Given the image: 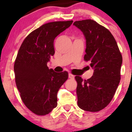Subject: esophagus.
Here are the masks:
<instances>
[{
	"label": "esophagus",
	"mask_w": 132,
	"mask_h": 132,
	"mask_svg": "<svg viewBox=\"0 0 132 132\" xmlns=\"http://www.w3.org/2000/svg\"><path fill=\"white\" fill-rule=\"evenodd\" d=\"M68 76H69V78H70V79H74V78H75V76H74L72 75H71V74H70V73L69 74V75H68Z\"/></svg>",
	"instance_id": "1"
}]
</instances>
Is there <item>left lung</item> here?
Here are the masks:
<instances>
[{
  "mask_svg": "<svg viewBox=\"0 0 132 132\" xmlns=\"http://www.w3.org/2000/svg\"><path fill=\"white\" fill-rule=\"evenodd\" d=\"M73 25L84 35L86 44L84 59L94 69L93 76L87 80L75 77L78 105L86 111H100L110 102L119 84L122 54L109 30L96 22L84 20Z\"/></svg>",
  "mask_w": 132,
  "mask_h": 132,
  "instance_id": "1",
  "label": "left lung"
}]
</instances>
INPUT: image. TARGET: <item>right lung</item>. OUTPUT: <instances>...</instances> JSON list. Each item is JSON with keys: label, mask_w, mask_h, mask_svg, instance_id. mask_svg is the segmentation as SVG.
Instances as JSON below:
<instances>
[{"label": "right lung", "mask_w": 132, "mask_h": 132, "mask_svg": "<svg viewBox=\"0 0 132 132\" xmlns=\"http://www.w3.org/2000/svg\"><path fill=\"white\" fill-rule=\"evenodd\" d=\"M73 21L50 22L25 38L14 63L16 87L24 104L38 116L57 106V93L68 78L67 71L54 72L47 63L54 54V40Z\"/></svg>", "instance_id": "add662e5"}]
</instances>
